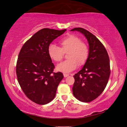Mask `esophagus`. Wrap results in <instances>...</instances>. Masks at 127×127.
I'll return each instance as SVG.
<instances>
[{"label":"esophagus","instance_id":"1","mask_svg":"<svg viewBox=\"0 0 127 127\" xmlns=\"http://www.w3.org/2000/svg\"><path fill=\"white\" fill-rule=\"evenodd\" d=\"M63 75H64V77H66L69 76V74H66V73H64Z\"/></svg>","mask_w":127,"mask_h":127}]
</instances>
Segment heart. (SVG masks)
<instances>
[{
  "label": "heart",
  "instance_id": "b5f03b06",
  "mask_svg": "<svg viewBox=\"0 0 127 127\" xmlns=\"http://www.w3.org/2000/svg\"><path fill=\"white\" fill-rule=\"evenodd\" d=\"M60 48L54 45L49 46L48 52L50 58L56 62L61 61L64 53H67L68 59L57 65V69L63 73H69L77 67L78 63L82 65L86 62L89 55V49L86 43L81 41L78 36L69 35L59 42Z\"/></svg>",
  "mask_w": 127,
  "mask_h": 127
}]
</instances>
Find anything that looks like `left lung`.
<instances>
[{"label": "left lung", "mask_w": 127, "mask_h": 127, "mask_svg": "<svg viewBox=\"0 0 127 127\" xmlns=\"http://www.w3.org/2000/svg\"><path fill=\"white\" fill-rule=\"evenodd\" d=\"M70 31L82 33L89 45L87 61L81 70L73 76V94L82 102H91L101 94L108 82L110 74L108 54L100 40L87 30L74 28Z\"/></svg>", "instance_id": "obj_1"}]
</instances>
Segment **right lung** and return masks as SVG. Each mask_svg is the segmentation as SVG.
<instances>
[{
	"instance_id": "1",
	"label": "right lung",
	"mask_w": 127,
	"mask_h": 127,
	"mask_svg": "<svg viewBox=\"0 0 127 127\" xmlns=\"http://www.w3.org/2000/svg\"><path fill=\"white\" fill-rule=\"evenodd\" d=\"M66 30H40L25 43L19 53L16 65L18 83L26 96L37 104L45 105L54 99L64 77L61 72H53L55 66L48 50L53 41Z\"/></svg>"
}]
</instances>
